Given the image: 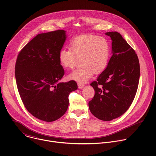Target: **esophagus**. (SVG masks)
<instances>
[{
  "instance_id": "1",
  "label": "esophagus",
  "mask_w": 156,
  "mask_h": 156,
  "mask_svg": "<svg viewBox=\"0 0 156 156\" xmlns=\"http://www.w3.org/2000/svg\"><path fill=\"white\" fill-rule=\"evenodd\" d=\"M77 84H78V87L80 88V89H82L83 87H84V84H83V83H80V82H78V83H77Z\"/></svg>"
}]
</instances>
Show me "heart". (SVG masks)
<instances>
[{"mask_svg": "<svg viewBox=\"0 0 156 156\" xmlns=\"http://www.w3.org/2000/svg\"><path fill=\"white\" fill-rule=\"evenodd\" d=\"M110 56V45L103 37L93 34L76 36L70 42V49H62L58 54L60 65L66 69H73L80 59L81 66L69 75V78L86 82L94 73L107 68Z\"/></svg>", "mask_w": 156, "mask_h": 156, "instance_id": "heart-1", "label": "heart"}]
</instances>
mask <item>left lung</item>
Wrapping results in <instances>:
<instances>
[{"mask_svg": "<svg viewBox=\"0 0 156 156\" xmlns=\"http://www.w3.org/2000/svg\"><path fill=\"white\" fill-rule=\"evenodd\" d=\"M105 34L112 41V55L105 70L91 83L95 94L88 104L96 118L110 121L123 115L134 100L140 67L135 51L120 33L112 31Z\"/></svg>", "mask_w": 156, "mask_h": 156, "instance_id": "8db88e82", "label": "left lung"}]
</instances>
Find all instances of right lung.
Returning <instances> with one entry per match:
<instances>
[{
	"label": "right lung",
	"instance_id": "right-lung-1",
	"mask_svg": "<svg viewBox=\"0 0 156 156\" xmlns=\"http://www.w3.org/2000/svg\"><path fill=\"white\" fill-rule=\"evenodd\" d=\"M65 31L37 34L21 50L15 64V78L25 108L36 118L48 122L60 119L69 104L76 81L59 83L64 70L58 54L66 40Z\"/></svg>",
	"mask_w": 156,
	"mask_h": 156
}]
</instances>
